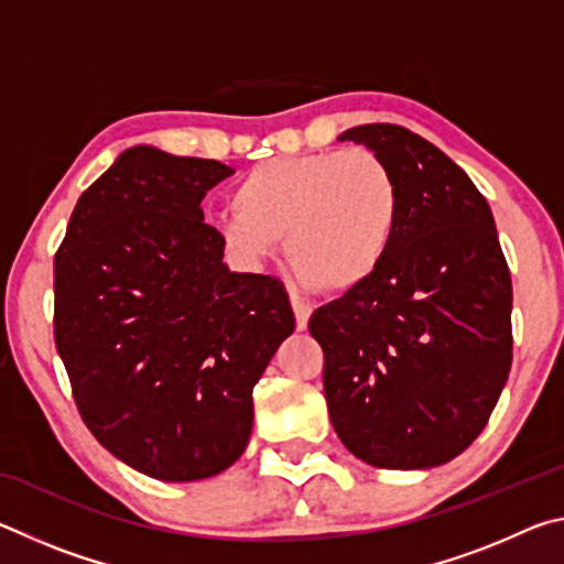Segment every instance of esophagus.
<instances>
[{"label":"esophagus","mask_w":564,"mask_h":564,"mask_svg":"<svg viewBox=\"0 0 564 564\" xmlns=\"http://www.w3.org/2000/svg\"><path fill=\"white\" fill-rule=\"evenodd\" d=\"M291 305H293V313H295V326H299V330H305L308 328V318H311V303L303 301L299 293L291 291Z\"/></svg>","instance_id":"34e87169"}]
</instances>
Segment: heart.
<instances>
[{
	"label": "heart",
	"instance_id": "b5f03b06",
	"mask_svg": "<svg viewBox=\"0 0 564 564\" xmlns=\"http://www.w3.org/2000/svg\"><path fill=\"white\" fill-rule=\"evenodd\" d=\"M231 206L216 216L228 253L261 261L285 238L289 261L305 283L348 293L386 263L403 196L386 159L350 149L261 161L236 181Z\"/></svg>",
	"mask_w": 564,
	"mask_h": 564
}]
</instances>
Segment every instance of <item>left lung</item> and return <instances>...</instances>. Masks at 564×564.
<instances>
[{"mask_svg":"<svg viewBox=\"0 0 564 564\" xmlns=\"http://www.w3.org/2000/svg\"><path fill=\"white\" fill-rule=\"evenodd\" d=\"M388 161L403 208L380 271L313 313L330 423L362 463L425 470L460 455L512 366V281L470 176L395 123L343 131Z\"/></svg>","mask_w":564,"mask_h":564,"instance_id":"1","label":"left lung"}]
</instances>
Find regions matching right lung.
Masks as SVG:
<instances>
[{
    "label": "right lung",
    "mask_w": 564,
    "mask_h": 564,
    "mask_svg": "<svg viewBox=\"0 0 564 564\" xmlns=\"http://www.w3.org/2000/svg\"><path fill=\"white\" fill-rule=\"evenodd\" d=\"M234 169L133 147L76 202L54 259V343L91 435L166 482L246 451L253 386L295 328L283 283L236 273L204 224Z\"/></svg>",
    "instance_id": "add662e5"
}]
</instances>
